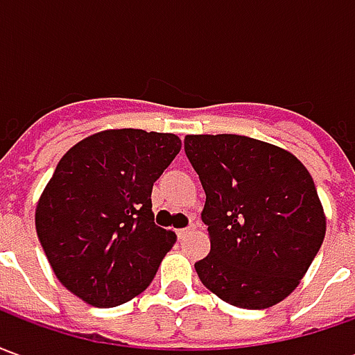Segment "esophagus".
Returning <instances> with one entry per match:
<instances>
[{
	"mask_svg": "<svg viewBox=\"0 0 355 355\" xmlns=\"http://www.w3.org/2000/svg\"><path fill=\"white\" fill-rule=\"evenodd\" d=\"M193 228H196V226H193V224H190V226H188V228H180V230H177L178 239H184L186 236H188V234H192Z\"/></svg>",
	"mask_w": 355,
	"mask_h": 355,
	"instance_id": "34e87169",
	"label": "esophagus"
}]
</instances>
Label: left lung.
I'll use <instances>...</instances> for the list:
<instances>
[{
    "label": "left lung",
    "instance_id": "left-lung-1",
    "mask_svg": "<svg viewBox=\"0 0 355 355\" xmlns=\"http://www.w3.org/2000/svg\"><path fill=\"white\" fill-rule=\"evenodd\" d=\"M184 152L205 190L211 253L196 262L201 283L238 308L282 302L327 228L308 169L287 150L241 135H188Z\"/></svg>",
    "mask_w": 355,
    "mask_h": 355
}]
</instances>
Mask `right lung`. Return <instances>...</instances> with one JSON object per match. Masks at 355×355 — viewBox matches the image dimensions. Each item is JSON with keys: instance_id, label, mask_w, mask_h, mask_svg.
Instances as JSON below:
<instances>
[{"instance_id": "add662e5", "label": "right lung", "mask_w": 355, "mask_h": 355, "mask_svg": "<svg viewBox=\"0 0 355 355\" xmlns=\"http://www.w3.org/2000/svg\"><path fill=\"white\" fill-rule=\"evenodd\" d=\"M173 132L108 129L72 146L35 207V230L58 282L96 308L140 295L175 232L155 226L152 186L180 152Z\"/></svg>"}]
</instances>
